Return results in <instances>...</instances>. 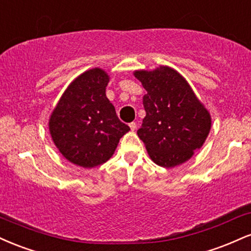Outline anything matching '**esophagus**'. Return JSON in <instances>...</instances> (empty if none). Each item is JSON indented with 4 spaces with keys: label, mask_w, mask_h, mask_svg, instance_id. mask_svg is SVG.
<instances>
[{
    "label": "esophagus",
    "mask_w": 251,
    "mask_h": 251,
    "mask_svg": "<svg viewBox=\"0 0 251 251\" xmlns=\"http://www.w3.org/2000/svg\"><path fill=\"white\" fill-rule=\"evenodd\" d=\"M129 126H130L131 131H135V130H136V128H137V125L135 122H131L130 125H129Z\"/></svg>",
    "instance_id": "obj_1"
}]
</instances>
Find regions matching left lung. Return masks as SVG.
<instances>
[{
	"instance_id": "obj_1",
	"label": "left lung",
	"mask_w": 251,
	"mask_h": 251,
	"mask_svg": "<svg viewBox=\"0 0 251 251\" xmlns=\"http://www.w3.org/2000/svg\"><path fill=\"white\" fill-rule=\"evenodd\" d=\"M146 117L137 130L149 157L157 166L174 168L202 148L211 128V115L177 70L160 66L138 69Z\"/></svg>"
}]
</instances>
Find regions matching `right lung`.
Here are the masks:
<instances>
[{
	"instance_id": "add662e5",
	"label": "right lung",
	"mask_w": 251,
	"mask_h": 251,
	"mask_svg": "<svg viewBox=\"0 0 251 251\" xmlns=\"http://www.w3.org/2000/svg\"><path fill=\"white\" fill-rule=\"evenodd\" d=\"M110 76L95 67L70 82L49 116L50 136L70 163L94 168L114 155L120 138L130 130L117 117L105 95Z\"/></svg>"
}]
</instances>
